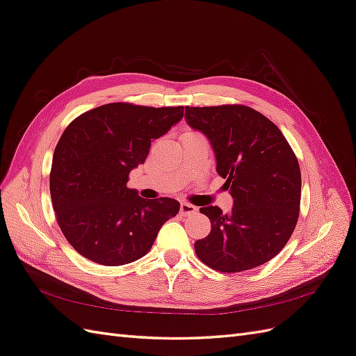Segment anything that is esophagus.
<instances>
[{
	"mask_svg": "<svg viewBox=\"0 0 356 356\" xmlns=\"http://www.w3.org/2000/svg\"><path fill=\"white\" fill-rule=\"evenodd\" d=\"M196 207H193V204H190V203H181V207H179V213L182 215V217H188V215H193V213H196Z\"/></svg>",
	"mask_w": 356,
	"mask_h": 356,
	"instance_id": "1",
	"label": "esophagus"
}]
</instances>
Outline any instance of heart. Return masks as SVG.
Instances as JSON below:
<instances>
[{"label":"heart","mask_w":356,"mask_h":356,"mask_svg":"<svg viewBox=\"0 0 356 356\" xmlns=\"http://www.w3.org/2000/svg\"><path fill=\"white\" fill-rule=\"evenodd\" d=\"M187 134H195V132H187Z\"/></svg>","instance_id":"b5f03b06"}]
</instances>
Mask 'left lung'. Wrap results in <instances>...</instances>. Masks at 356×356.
I'll list each match as a JSON object with an SVG mask.
<instances>
[{
    "mask_svg": "<svg viewBox=\"0 0 356 356\" xmlns=\"http://www.w3.org/2000/svg\"><path fill=\"white\" fill-rule=\"evenodd\" d=\"M187 123L207 135L233 208L203 207L211 233L195 243L213 270L238 273L282 251L300 213L298 160L279 127L246 105L186 106Z\"/></svg>",
    "mask_w": 356,
    "mask_h": 356,
    "instance_id": "obj_1",
    "label": "left lung"
}]
</instances>
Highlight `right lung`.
Listing matches in <instances>:
<instances>
[{
	"label": "right lung",
	"instance_id": "right-lung-1",
	"mask_svg": "<svg viewBox=\"0 0 356 356\" xmlns=\"http://www.w3.org/2000/svg\"><path fill=\"white\" fill-rule=\"evenodd\" d=\"M182 115L184 106L114 102L83 113L63 131L53 153L50 196L63 236L84 258L102 266L136 261L178 213L175 199H143L126 184L153 139Z\"/></svg>",
	"mask_w": 356,
	"mask_h": 356
}]
</instances>
